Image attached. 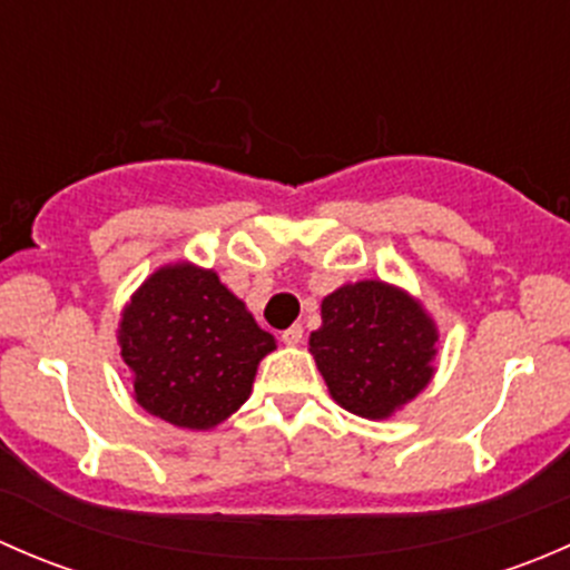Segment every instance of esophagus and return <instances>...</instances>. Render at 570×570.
Listing matches in <instances>:
<instances>
[{
    "label": "esophagus",
    "instance_id": "1",
    "mask_svg": "<svg viewBox=\"0 0 570 570\" xmlns=\"http://www.w3.org/2000/svg\"><path fill=\"white\" fill-rule=\"evenodd\" d=\"M281 342H284L286 347H297V344L303 342V325L286 327V331L281 333Z\"/></svg>",
    "mask_w": 570,
    "mask_h": 570
}]
</instances>
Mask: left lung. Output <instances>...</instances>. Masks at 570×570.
Wrapping results in <instances>:
<instances>
[{
  "mask_svg": "<svg viewBox=\"0 0 570 570\" xmlns=\"http://www.w3.org/2000/svg\"><path fill=\"white\" fill-rule=\"evenodd\" d=\"M308 353L336 405L381 422L433 381L439 325L407 289L364 278L322 297V325L308 336Z\"/></svg>",
  "mask_w": 570,
  "mask_h": 570,
  "instance_id": "left-lung-1",
  "label": "left lung"
}]
</instances>
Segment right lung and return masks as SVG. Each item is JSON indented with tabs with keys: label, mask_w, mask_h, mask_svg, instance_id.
Segmentation results:
<instances>
[{
	"label": "right lung",
	"mask_w": 570,
	"mask_h": 570,
	"mask_svg": "<svg viewBox=\"0 0 570 570\" xmlns=\"http://www.w3.org/2000/svg\"><path fill=\"white\" fill-rule=\"evenodd\" d=\"M115 333L137 405L181 430H212L237 413L275 350L220 275L187 258L131 292Z\"/></svg>",
	"instance_id": "obj_1"
}]
</instances>
